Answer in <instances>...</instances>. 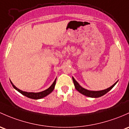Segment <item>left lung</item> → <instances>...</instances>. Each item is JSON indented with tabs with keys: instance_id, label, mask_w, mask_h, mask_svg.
<instances>
[{
	"instance_id": "left-lung-1",
	"label": "left lung",
	"mask_w": 129,
	"mask_h": 129,
	"mask_svg": "<svg viewBox=\"0 0 129 129\" xmlns=\"http://www.w3.org/2000/svg\"><path fill=\"white\" fill-rule=\"evenodd\" d=\"M72 80L73 82H74V85H75V89H77L78 91H79L80 93H82V94H84V95L88 97H91V98H99L101 97L102 96L104 95L105 94H106L108 91L111 90L112 88L114 86V85L117 83V82L115 83L112 86H111V87L108 88L104 89V90H101V91H89L88 90V89H86L83 88H82L79 84L78 83V82L74 79V77H72Z\"/></svg>"
}]
</instances>
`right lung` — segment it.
Instances as JSON below:
<instances>
[{"label":"right lung","mask_w":129,"mask_h":129,"mask_svg":"<svg viewBox=\"0 0 129 129\" xmlns=\"http://www.w3.org/2000/svg\"><path fill=\"white\" fill-rule=\"evenodd\" d=\"M55 82H56V79L54 80L53 83L52 84V85H51V86H50L49 88L46 89V90L43 91L39 92V93H31V92L23 91H21V90H20V89H19L18 88H17L16 87V86H15L13 83H12V82H11V83L12 84V86H13V87L15 89H17L18 92H20L21 94H22L23 95L29 98L34 99V100H38V99L43 98L46 96L47 95H48L49 94H50V93H51V92L54 90V87H55Z\"/></svg>","instance_id":"right-lung-1"}]
</instances>
